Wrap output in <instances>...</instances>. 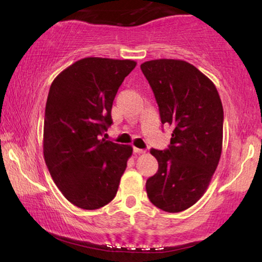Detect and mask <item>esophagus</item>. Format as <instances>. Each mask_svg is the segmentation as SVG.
Wrapping results in <instances>:
<instances>
[{
  "label": "esophagus",
  "instance_id": "esophagus-1",
  "mask_svg": "<svg viewBox=\"0 0 262 262\" xmlns=\"http://www.w3.org/2000/svg\"><path fill=\"white\" fill-rule=\"evenodd\" d=\"M134 151L136 152V154H144L145 152V150L144 149H139V148H134Z\"/></svg>",
  "mask_w": 262,
  "mask_h": 262
}]
</instances>
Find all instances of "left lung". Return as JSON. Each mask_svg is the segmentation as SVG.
<instances>
[{
    "instance_id": "1",
    "label": "left lung",
    "mask_w": 262,
    "mask_h": 262,
    "mask_svg": "<svg viewBox=\"0 0 262 262\" xmlns=\"http://www.w3.org/2000/svg\"><path fill=\"white\" fill-rule=\"evenodd\" d=\"M159 105L162 124L174 127L166 150L151 149L159 170L146 180L150 202L166 212H181L209 187L223 144V106L216 85L180 59L141 64Z\"/></svg>"
}]
</instances>
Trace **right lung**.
<instances>
[{
  "label": "right lung",
  "mask_w": 262,
  "mask_h": 262,
  "mask_svg": "<svg viewBox=\"0 0 262 262\" xmlns=\"http://www.w3.org/2000/svg\"><path fill=\"white\" fill-rule=\"evenodd\" d=\"M135 60L82 58L50 87L44 119V159L71 204L96 210L112 202L132 146L101 138L112 124L113 100Z\"/></svg>",
  "instance_id": "right-lung-1"
}]
</instances>
